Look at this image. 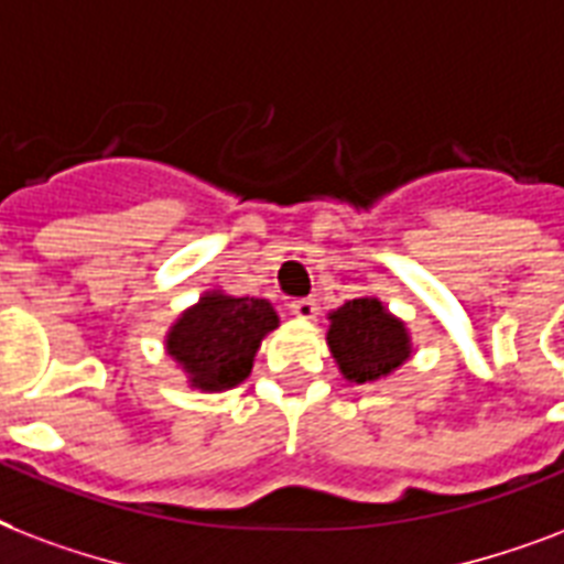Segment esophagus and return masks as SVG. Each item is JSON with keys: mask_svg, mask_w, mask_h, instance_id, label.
<instances>
[{"mask_svg": "<svg viewBox=\"0 0 564 564\" xmlns=\"http://www.w3.org/2000/svg\"><path fill=\"white\" fill-rule=\"evenodd\" d=\"M291 312H294L300 321H312L314 314H317V303H314L312 296H300V300L291 303Z\"/></svg>", "mask_w": 564, "mask_h": 564, "instance_id": "esophagus-1", "label": "esophagus"}]
</instances>
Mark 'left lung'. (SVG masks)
I'll return each mask as SVG.
<instances>
[{"instance_id":"obj_1","label":"left lung","mask_w":564,"mask_h":564,"mask_svg":"<svg viewBox=\"0 0 564 564\" xmlns=\"http://www.w3.org/2000/svg\"><path fill=\"white\" fill-rule=\"evenodd\" d=\"M326 344L344 379L359 386L394 373L412 356L405 323L388 312L377 296L347 300L341 308L329 312Z\"/></svg>"}]
</instances>
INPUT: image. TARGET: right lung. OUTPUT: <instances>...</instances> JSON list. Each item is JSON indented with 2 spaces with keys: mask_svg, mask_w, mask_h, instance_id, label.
Listing matches in <instances>:
<instances>
[{
  "mask_svg": "<svg viewBox=\"0 0 564 564\" xmlns=\"http://www.w3.org/2000/svg\"><path fill=\"white\" fill-rule=\"evenodd\" d=\"M279 326L268 300L208 291L182 312L167 332V352L187 373L191 388L229 391L250 377L264 335Z\"/></svg>",
  "mask_w": 564,
  "mask_h": 564,
  "instance_id": "right-lung-1",
  "label": "right lung"
}]
</instances>
